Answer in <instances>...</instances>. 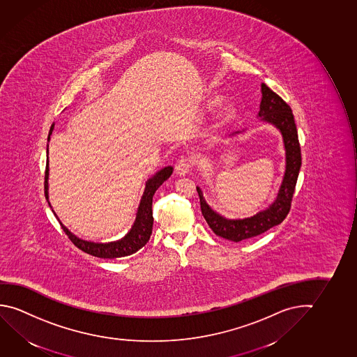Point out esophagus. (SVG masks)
I'll list each match as a JSON object with an SVG mask.
<instances>
[{
    "instance_id": "34e87169",
    "label": "esophagus",
    "mask_w": 357,
    "mask_h": 357,
    "mask_svg": "<svg viewBox=\"0 0 357 357\" xmlns=\"http://www.w3.org/2000/svg\"><path fill=\"white\" fill-rule=\"evenodd\" d=\"M192 169V162L189 158H181L176 165V173L178 176H185Z\"/></svg>"
}]
</instances>
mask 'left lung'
<instances>
[{
  "mask_svg": "<svg viewBox=\"0 0 357 357\" xmlns=\"http://www.w3.org/2000/svg\"><path fill=\"white\" fill-rule=\"evenodd\" d=\"M262 100L259 105L258 117L277 127L282 133L285 149V172L283 181L280 184V192L275 202L268 208L259 211L246 219L230 220L218 214L208 206L203 197V192L197 187L200 199V208L204 219L206 220L210 229L220 237L230 241L240 242L251 237L258 236L273 226L280 225L287 218L291 210V199L296 189V179L302 165V154L298 139L294 116L291 114L289 105L277 95L275 91L262 84ZM241 131L235 132L236 135ZM231 135V136H232Z\"/></svg>",
  "mask_w": 357,
  "mask_h": 357,
  "instance_id": "obj_1",
  "label": "left lung"
}]
</instances>
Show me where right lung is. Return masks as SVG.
Instances as JSON below:
<instances>
[{"label":"right lung","instance_id":"1","mask_svg":"<svg viewBox=\"0 0 357 357\" xmlns=\"http://www.w3.org/2000/svg\"><path fill=\"white\" fill-rule=\"evenodd\" d=\"M53 128H54V123L50 127L48 142H50V135L53 132ZM172 173H173V167L168 165L163 169L157 172L155 176H152L151 179L147 181L133 226H132L131 230L127 232L126 236L121 238L119 241L109 242V243H96V242L82 240V238H79L68 230L66 226L61 224V220L56 216L54 211L53 210L52 211L54 213L55 218L59 221L61 229L70 238V241L84 252L99 258L126 257L132 253L137 252L139 248H142L149 242V237L152 235V227H153L152 200H153L154 192L172 176ZM48 176H50V165L47 163L45 176H44V194H45L47 200H48ZM48 204L50 206V202H48Z\"/></svg>","mask_w":357,"mask_h":357}]
</instances>
